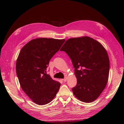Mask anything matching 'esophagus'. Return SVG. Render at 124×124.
Returning a JSON list of instances; mask_svg holds the SVG:
<instances>
[{
    "mask_svg": "<svg viewBox=\"0 0 124 124\" xmlns=\"http://www.w3.org/2000/svg\"><path fill=\"white\" fill-rule=\"evenodd\" d=\"M63 81H64V82H66V81H67V77H66V78H63Z\"/></svg>",
    "mask_w": 124,
    "mask_h": 124,
    "instance_id": "1",
    "label": "esophagus"
}]
</instances>
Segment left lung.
<instances>
[{
    "instance_id": "8db88e82",
    "label": "left lung",
    "mask_w": 124,
    "mask_h": 124,
    "mask_svg": "<svg viewBox=\"0 0 124 124\" xmlns=\"http://www.w3.org/2000/svg\"><path fill=\"white\" fill-rule=\"evenodd\" d=\"M60 51L66 52L72 62L77 79L72 92L77 98L89 103L96 100L106 87L110 70L106 50L89 37L70 38Z\"/></svg>"
}]
</instances>
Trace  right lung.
Returning a JSON list of instances; mask_svg holds the SVG:
<instances>
[{
	"instance_id": "1",
	"label": "right lung",
	"mask_w": 124,
	"mask_h": 124,
	"mask_svg": "<svg viewBox=\"0 0 124 124\" xmlns=\"http://www.w3.org/2000/svg\"><path fill=\"white\" fill-rule=\"evenodd\" d=\"M65 39L39 38L31 40L22 48L16 63L20 86L33 102L44 105L53 100L61 83L46 74L52 57Z\"/></svg>"
}]
</instances>
